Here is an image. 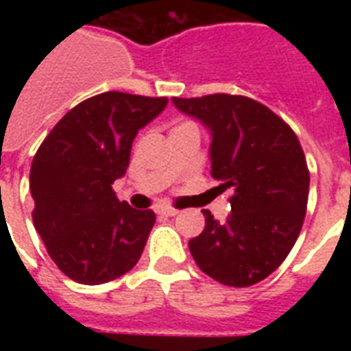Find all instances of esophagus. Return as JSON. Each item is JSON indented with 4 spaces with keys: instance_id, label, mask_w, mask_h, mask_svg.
<instances>
[{
    "instance_id": "1",
    "label": "esophagus",
    "mask_w": 351,
    "mask_h": 351,
    "mask_svg": "<svg viewBox=\"0 0 351 351\" xmlns=\"http://www.w3.org/2000/svg\"><path fill=\"white\" fill-rule=\"evenodd\" d=\"M176 213H178V209L169 208V206H158L156 208V215H160V217H175Z\"/></svg>"
}]
</instances>
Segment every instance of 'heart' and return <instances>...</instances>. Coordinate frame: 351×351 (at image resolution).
I'll use <instances>...</instances> for the list:
<instances>
[{"mask_svg":"<svg viewBox=\"0 0 351 351\" xmlns=\"http://www.w3.org/2000/svg\"><path fill=\"white\" fill-rule=\"evenodd\" d=\"M180 125H186V123H180ZM180 125H176V127H180Z\"/></svg>","mask_w":351,"mask_h":351,"instance_id":"heart-1","label":"heart"}]
</instances>
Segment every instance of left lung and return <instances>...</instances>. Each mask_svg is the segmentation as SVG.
<instances>
[{
	"mask_svg": "<svg viewBox=\"0 0 351 351\" xmlns=\"http://www.w3.org/2000/svg\"><path fill=\"white\" fill-rule=\"evenodd\" d=\"M173 104L211 131V175L231 191L224 224L202 209L206 228L189 240L193 258L226 286L261 282L282 264L304 222L310 171L299 138L247 96L219 93Z\"/></svg>",
	"mask_w": 351,
	"mask_h": 351,
	"instance_id": "left-lung-1",
	"label": "left lung"
}]
</instances>
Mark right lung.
<instances>
[{
	"label": "right lung",
	"instance_id": "right-lung-1",
	"mask_svg": "<svg viewBox=\"0 0 351 351\" xmlns=\"http://www.w3.org/2000/svg\"><path fill=\"white\" fill-rule=\"evenodd\" d=\"M167 98L101 93L73 107L38 149L30 167L32 222L60 269L80 284H104L136 266L154 226L151 209L120 202L132 140Z\"/></svg>",
	"mask_w": 351,
	"mask_h": 351
}]
</instances>
